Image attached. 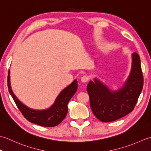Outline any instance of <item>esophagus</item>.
<instances>
[{
	"mask_svg": "<svg viewBox=\"0 0 151 151\" xmlns=\"http://www.w3.org/2000/svg\"><path fill=\"white\" fill-rule=\"evenodd\" d=\"M81 81L83 83H86V82H87L88 80H89V77H88L87 76H83L81 78Z\"/></svg>",
	"mask_w": 151,
	"mask_h": 151,
	"instance_id": "34e87169",
	"label": "esophagus"
}]
</instances>
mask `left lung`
<instances>
[{
	"label": "left lung",
	"mask_w": 151,
	"mask_h": 151,
	"mask_svg": "<svg viewBox=\"0 0 151 151\" xmlns=\"http://www.w3.org/2000/svg\"><path fill=\"white\" fill-rule=\"evenodd\" d=\"M143 86L140 57L132 54L130 74L123 87L111 91L99 80L89 81L87 91L94 115L101 122H111L122 118L133 111Z\"/></svg>",
	"instance_id": "8db88e82"
}]
</instances>
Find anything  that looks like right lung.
Returning <instances> with one entry per match:
<instances>
[{"label":"right lung","mask_w":151,"mask_h":151,"mask_svg":"<svg viewBox=\"0 0 151 151\" xmlns=\"http://www.w3.org/2000/svg\"><path fill=\"white\" fill-rule=\"evenodd\" d=\"M8 91L24 117L32 123L42 127H53L59 124L66 117L68 104L78 89V82L75 79L71 84L60 92L53 106L45 110H35L29 108L17 99L12 91L10 82V72L8 76Z\"/></svg>","instance_id":"1"}]
</instances>
